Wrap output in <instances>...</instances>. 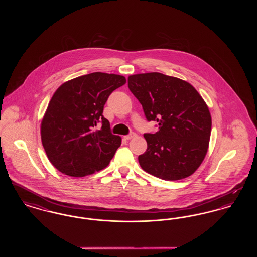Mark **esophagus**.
Here are the masks:
<instances>
[{
  "label": "esophagus",
  "instance_id": "1",
  "mask_svg": "<svg viewBox=\"0 0 257 257\" xmlns=\"http://www.w3.org/2000/svg\"><path fill=\"white\" fill-rule=\"evenodd\" d=\"M136 137V134L135 133H131V134L127 135V136H124V139L125 140H131V139H133Z\"/></svg>",
  "mask_w": 257,
  "mask_h": 257
}]
</instances>
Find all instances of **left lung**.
<instances>
[{"label": "left lung", "instance_id": "obj_1", "mask_svg": "<svg viewBox=\"0 0 257 257\" xmlns=\"http://www.w3.org/2000/svg\"><path fill=\"white\" fill-rule=\"evenodd\" d=\"M128 87L142 104L148 121L159 131L145 134L142 169L168 181L192 175L206 156L212 118L207 104L190 83L159 72L128 77Z\"/></svg>", "mask_w": 257, "mask_h": 257}]
</instances>
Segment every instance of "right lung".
I'll return each instance as SVG.
<instances>
[{
    "label": "right lung",
    "mask_w": 257,
    "mask_h": 257,
    "mask_svg": "<svg viewBox=\"0 0 257 257\" xmlns=\"http://www.w3.org/2000/svg\"><path fill=\"white\" fill-rule=\"evenodd\" d=\"M124 76L94 72L63 83L55 91L40 125L51 164L61 173L84 177L105 169L121 145L103 116L110 93L125 85ZM101 121L102 127H94Z\"/></svg>",
    "instance_id": "obj_1"
}]
</instances>
